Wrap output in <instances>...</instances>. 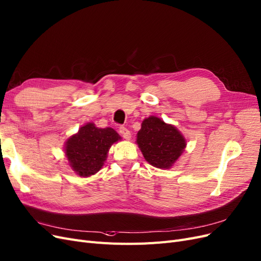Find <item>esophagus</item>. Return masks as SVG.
Returning a JSON list of instances; mask_svg holds the SVG:
<instances>
[{"label": "esophagus", "instance_id": "obj_1", "mask_svg": "<svg viewBox=\"0 0 261 261\" xmlns=\"http://www.w3.org/2000/svg\"><path fill=\"white\" fill-rule=\"evenodd\" d=\"M119 133L121 134V137H122L123 139H125V140H130V139H131V133H130V131H129L127 128L120 127V128H119Z\"/></svg>", "mask_w": 261, "mask_h": 261}]
</instances>
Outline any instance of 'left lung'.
<instances>
[{
    "mask_svg": "<svg viewBox=\"0 0 261 261\" xmlns=\"http://www.w3.org/2000/svg\"><path fill=\"white\" fill-rule=\"evenodd\" d=\"M137 144L149 165L168 170L185 151L187 142L175 125L166 123L156 116H149L142 122Z\"/></svg>",
    "mask_w": 261,
    "mask_h": 261,
    "instance_id": "1",
    "label": "left lung"
}]
</instances>
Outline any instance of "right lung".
I'll use <instances>...</instances> for the list:
<instances>
[{
	"label": "right lung",
	"mask_w": 261,
	"mask_h": 261,
	"mask_svg": "<svg viewBox=\"0 0 261 261\" xmlns=\"http://www.w3.org/2000/svg\"><path fill=\"white\" fill-rule=\"evenodd\" d=\"M120 140L113 128H98L88 122L65 141L64 153L77 175L89 177L102 169L111 146Z\"/></svg>",
	"instance_id": "add662e5"
}]
</instances>
